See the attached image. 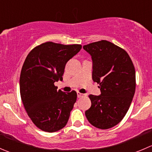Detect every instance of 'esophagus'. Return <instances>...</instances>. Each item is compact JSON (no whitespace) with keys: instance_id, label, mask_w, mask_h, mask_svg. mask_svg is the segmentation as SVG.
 I'll list each match as a JSON object with an SVG mask.
<instances>
[{"instance_id":"esophagus-1","label":"esophagus","mask_w":152,"mask_h":152,"mask_svg":"<svg viewBox=\"0 0 152 152\" xmlns=\"http://www.w3.org/2000/svg\"><path fill=\"white\" fill-rule=\"evenodd\" d=\"M85 94H83V93H81L79 92H77V97L78 98H81V97H83L85 96Z\"/></svg>"}]
</instances>
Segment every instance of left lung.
<instances>
[{
  "mask_svg": "<svg viewBox=\"0 0 152 152\" xmlns=\"http://www.w3.org/2000/svg\"><path fill=\"white\" fill-rule=\"evenodd\" d=\"M93 61V82L101 94L90 95L91 107L85 111L95 127L107 129L121 121L135 92V70L126 50L107 40L84 45Z\"/></svg>",
  "mask_w": 152,
  "mask_h": 152,
  "instance_id": "1",
  "label": "left lung"
}]
</instances>
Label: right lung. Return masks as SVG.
Listing matches in <instances>:
<instances>
[{"instance_id": "add662e5", "label": "right lung", "mask_w": 152, "mask_h": 152, "mask_svg": "<svg viewBox=\"0 0 152 152\" xmlns=\"http://www.w3.org/2000/svg\"><path fill=\"white\" fill-rule=\"evenodd\" d=\"M81 48V45L47 42L26 58L20 77L21 99L31 120L42 131H59L68 121L77 94L57 90L54 82L62 81L65 65Z\"/></svg>"}]
</instances>
